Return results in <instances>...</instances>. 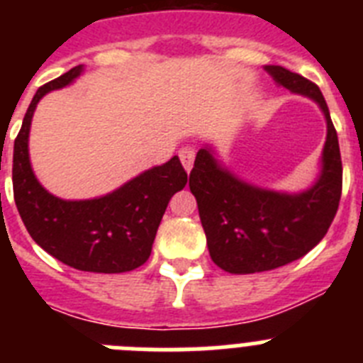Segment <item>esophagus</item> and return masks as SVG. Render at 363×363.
I'll list each match as a JSON object with an SVG mask.
<instances>
[{
    "instance_id": "1",
    "label": "esophagus",
    "mask_w": 363,
    "mask_h": 363,
    "mask_svg": "<svg viewBox=\"0 0 363 363\" xmlns=\"http://www.w3.org/2000/svg\"><path fill=\"white\" fill-rule=\"evenodd\" d=\"M179 160H182V165L185 167V171L191 172L192 169V163H194V156H196V150L192 149V147H182L178 152Z\"/></svg>"
}]
</instances>
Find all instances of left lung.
Wrapping results in <instances>:
<instances>
[{"mask_svg":"<svg viewBox=\"0 0 363 363\" xmlns=\"http://www.w3.org/2000/svg\"><path fill=\"white\" fill-rule=\"evenodd\" d=\"M278 85L320 105L327 121L322 174L298 194L247 184L221 167L211 147L198 150L189 176L214 264L233 274L272 271L306 256L331 227L342 196L338 136L318 85L280 65H265Z\"/></svg>","mask_w":363,"mask_h":363,"instance_id":"8db88e82","label":"left lung"}]
</instances>
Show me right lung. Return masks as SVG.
I'll use <instances>...</instances> for the list:
<instances>
[{"instance_id": "right-lung-1", "label": "right lung", "mask_w": 363, "mask_h": 363, "mask_svg": "<svg viewBox=\"0 0 363 363\" xmlns=\"http://www.w3.org/2000/svg\"><path fill=\"white\" fill-rule=\"evenodd\" d=\"M82 72L83 65L74 67L32 98L14 142V201L32 240L50 256L78 271L127 272L149 259L163 213L187 184V172L174 156L94 200H62L45 191L28 160L32 114L47 92L67 86Z\"/></svg>"}]
</instances>
